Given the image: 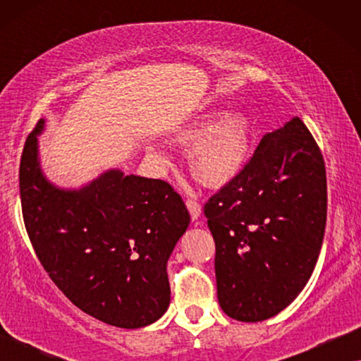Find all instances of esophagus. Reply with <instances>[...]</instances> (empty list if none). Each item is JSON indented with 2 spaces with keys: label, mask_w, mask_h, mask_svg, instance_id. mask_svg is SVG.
Segmentation results:
<instances>
[{
  "label": "esophagus",
  "mask_w": 361,
  "mask_h": 361,
  "mask_svg": "<svg viewBox=\"0 0 361 361\" xmlns=\"http://www.w3.org/2000/svg\"><path fill=\"white\" fill-rule=\"evenodd\" d=\"M185 205H187V209H189V212H190L192 220H197V219H199L200 214H202V207H200L199 202H197L195 199H187Z\"/></svg>",
  "instance_id": "34e87169"
}]
</instances>
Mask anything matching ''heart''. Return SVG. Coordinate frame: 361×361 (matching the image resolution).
I'll return each mask as SVG.
<instances>
[{
    "label": "heart",
    "instance_id": "heart-1",
    "mask_svg": "<svg viewBox=\"0 0 361 361\" xmlns=\"http://www.w3.org/2000/svg\"><path fill=\"white\" fill-rule=\"evenodd\" d=\"M251 125L241 113H209L177 133L176 142L189 147L192 174L207 185H224L243 171L251 151Z\"/></svg>",
    "mask_w": 361,
    "mask_h": 361
}]
</instances>
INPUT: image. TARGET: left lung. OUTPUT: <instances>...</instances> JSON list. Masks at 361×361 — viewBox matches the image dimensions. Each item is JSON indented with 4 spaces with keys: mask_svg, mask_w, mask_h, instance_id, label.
Here are the masks:
<instances>
[{
    "mask_svg": "<svg viewBox=\"0 0 361 361\" xmlns=\"http://www.w3.org/2000/svg\"><path fill=\"white\" fill-rule=\"evenodd\" d=\"M204 214L224 312L259 322L288 307L312 274L327 220L324 156L302 120L264 135Z\"/></svg>",
    "mask_w": 361,
    "mask_h": 361,
    "instance_id": "obj_1",
    "label": "left lung"
}]
</instances>
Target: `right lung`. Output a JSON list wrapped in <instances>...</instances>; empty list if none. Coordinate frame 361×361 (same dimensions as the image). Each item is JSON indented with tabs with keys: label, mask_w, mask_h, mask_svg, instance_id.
Returning a JSON list of instances; mask_svg holds the SVG:
<instances>
[{
	"label": "right lung",
	"mask_w": 361,
	"mask_h": 361,
	"mask_svg": "<svg viewBox=\"0 0 361 361\" xmlns=\"http://www.w3.org/2000/svg\"><path fill=\"white\" fill-rule=\"evenodd\" d=\"M19 164L26 231L54 284L83 312L121 329L156 322L169 307L166 263L190 221L182 197L161 179L108 171L80 190L42 176L37 135Z\"/></svg>",
	"instance_id": "right-lung-1"
}]
</instances>
